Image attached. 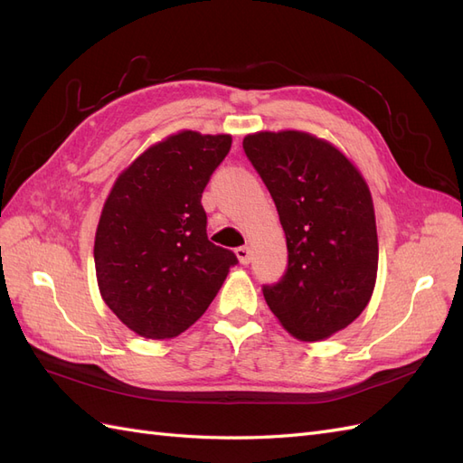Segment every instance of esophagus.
Here are the masks:
<instances>
[{
    "label": "esophagus",
    "instance_id": "obj_1",
    "mask_svg": "<svg viewBox=\"0 0 463 463\" xmlns=\"http://www.w3.org/2000/svg\"><path fill=\"white\" fill-rule=\"evenodd\" d=\"M235 255L240 259L241 264H249L250 262V249L249 247H237L235 249Z\"/></svg>",
    "mask_w": 463,
    "mask_h": 463
}]
</instances>
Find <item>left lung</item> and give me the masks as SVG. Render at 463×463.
<instances>
[{"label": "left lung", "instance_id": "obj_1", "mask_svg": "<svg viewBox=\"0 0 463 463\" xmlns=\"http://www.w3.org/2000/svg\"><path fill=\"white\" fill-rule=\"evenodd\" d=\"M243 150L270 191L288 245V269L262 286L264 299L298 340H325L373 296L378 237L369 187L338 148L309 133L247 135Z\"/></svg>", "mask_w": 463, "mask_h": 463}]
</instances>
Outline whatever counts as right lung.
I'll return each instance as SVG.
<instances>
[{
    "instance_id": "right-lung-1",
    "label": "right lung",
    "mask_w": 463,
    "mask_h": 463,
    "mask_svg": "<svg viewBox=\"0 0 463 463\" xmlns=\"http://www.w3.org/2000/svg\"><path fill=\"white\" fill-rule=\"evenodd\" d=\"M230 135L181 131L145 150L111 187L94 264L102 299L143 338L185 332L216 298L237 257L208 241L203 191Z\"/></svg>"
}]
</instances>
